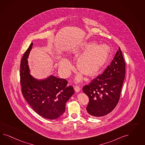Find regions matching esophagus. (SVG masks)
Wrapping results in <instances>:
<instances>
[{
    "instance_id": "esophagus-1",
    "label": "esophagus",
    "mask_w": 145,
    "mask_h": 145,
    "mask_svg": "<svg viewBox=\"0 0 145 145\" xmlns=\"http://www.w3.org/2000/svg\"><path fill=\"white\" fill-rule=\"evenodd\" d=\"M74 90L76 92H79L80 90V87L78 86H75Z\"/></svg>"
}]
</instances>
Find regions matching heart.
Listing matches in <instances>:
<instances>
[{"label":"heart","mask_w":145,"mask_h":145,"mask_svg":"<svg viewBox=\"0 0 145 145\" xmlns=\"http://www.w3.org/2000/svg\"><path fill=\"white\" fill-rule=\"evenodd\" d=\"M110 47L105 44L96 45L93 42L82 44L72 53L74 57L80 55L76 63L78 70L86 75L95 74L105 65L110 55ZM59 69L64 73L68 74L72 69L70 61L63 59L59 62ZM80 77L78 78L80 80Z\"/></svg>","instance_id":"1"}]
</instances>
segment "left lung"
I'll return each instance as SVG.
<instances>
[{"label":"left lung","mask_w":145,"mask_h":145,"mask_svg":"<svg viewBox=\"0 0 145 145\" xmlns=\"http://www.w3.org/2000/svg\"><path fill=\"white\" fill-rule=\"evenodd\" d=\"M125 75V63L120 47L101 74L83 87L89 97L86 110L92 116L110 113L118 104Z\"/></svg>","instance_id":"left-lung-1"}]
</instances>
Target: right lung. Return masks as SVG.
Returning <instances> with one entry per match:
<instances>
[{
  "label": "right lung",
  "mask_w": 145,
  "mask_h": 145,
  "mask_svg": "<svg viewBox=\"0 0 145 145\" xmlns=\"http://www.w3.org/2000/svg\"><path fill=\"white\" fill-rule=\"evenodd\" d=\"M31 43L22 57L20 64V84L22 95L37 113L45 119L55 120L63 114L66 103L74 93L72 86H67L66 79L50 75L37 80L30 74L27 58Z\"/></svg>",
  "instance_id": "1"
}]
</instances>
